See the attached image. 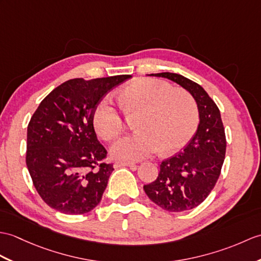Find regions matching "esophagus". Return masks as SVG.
I'll list each match as a JSON object with an SVG mask.
<instances>
[{
	"mask_svg": "<svg viewBox=\"0 0 261 261\" xmlns=\"http://www.w3.org/2000/svg\"><path fill=\"white\" fill-rule=\"evenodd\" d=\"M136 165L133 162H124V161H118L114 163V167L120 168V167H135Z\"/></svg>",
	"mask_w": 261,
	"mask_h": 261,
	"instance_id": "1",
	"label": "esophagus"
}]
</instances>
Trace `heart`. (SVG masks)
I'll return each instance as SVG.
<instances>
[{"mask_svg":"<svg viewBox=\"0 0 261 261\" xmlns=\"http://www.w3.org/2000/svg\"><path fill=\"white\" fill-rule=\"evenodd\" d=\"M120 106L135 121L138 132L120 139L112 145L113 158L137 161L161 151L172 153L182 149L195 135L199 110L195 98L182 89H173L156 79H140L121 92ZM95 132L111 141L124 130V118L110 96L99 101L93 110Z\"/></svg>","mask_w":261,"mask_h":261,"instance_id":"obj_1","label":"heart"}]
</instances>
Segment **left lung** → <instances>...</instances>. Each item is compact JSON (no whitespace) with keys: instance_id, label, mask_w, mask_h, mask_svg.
Returning a JSON list of instances; mask_svg holds the SVG:
<instances>
[{"instance_id":"obj_1","label":"left lung","mask_w":261,"mask_h":261,"mask_svg":"<svg viewBox=\"0 0 261 261\" xmlns=\"http://www.w3.org/2000/svg\"><path fill=\"white\" fill-rule=\"evenodd\" d=\"M151 75L177 82L198 105L200 122L195 136L181 152L161 162L153 182L143 186L155 204L170 213H181L198 207L216 186L226 155L225 128L219 108L198 83L170 72Z\"/></svg>"}]
</instances>
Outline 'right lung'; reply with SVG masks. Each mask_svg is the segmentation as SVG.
I'll use <instances>...</instances> for the list:
<instances>
[{
    "instance_id": "obj_1",
    "label": "right lung",
    "mask_w": 261,
    "mask_h": 261,
    "mask_svg": "<svg viewBox=\"0 0 261 261\" xmlns=\"http://www.w3.org/2000/svg\"><path fill=\"white\" fill-rule=\"evenodd\" d=\"M131 75L71 79L42 100L28 125L25 161L43 201L60 213L83 215L101 201L113 169L93 128L99 101Z\"/></svg>"
}]
</instances>
